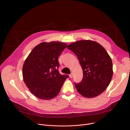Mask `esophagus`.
Masks as SVG:
<instances>
[{
  "label": "esophagus",
  "mask_w": 130,
  "mask_h": 130,
  "mask_svg": "<svg viewBox=\"0 0 130 130\" xmlns=\"http://www.w3.org/2000/svg\"><path fill=\"white\" fill-rule=\"evenodd\" d=\"M69 77H70V78H73V74H72V73L69 75Z\"/></svg>",
  "instance_id": "esophagus-1"
}]
</instances>
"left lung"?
<instances>
[{
    "instance_id": "1",
    "label": "left lung",
    "mask_w": 130,
    "mask_h": 130,
    "mask_svg": "<svg viewBox=\"0 0 130 130\" xmlns=\"http://www.w3.org/2000/svg\"><path fill=\"white\" fill-rule=\"evenodd\" d=\"M67 48L77 55L83 69L82 80L75 84L79 93L86 98H94L102 94L113 74L112 61L106 50L90 40L77 41Z\"/></svg>"
}]
</instances>
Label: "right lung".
Listing matches in <instances>:
<instances>
[{"label":"right lung","mask_w":130,"mask_h":130,"mask_svg":"<svg viewBox=\"0 0 130 130\" xmlns=\"http://www.w3.org/2000/svg\"><path fill=\"white\" fill-rule=\"evenodd\" d=\"M67 44L63 42H43L36 46L23 67L24 82L37 98L50 100L57 96L67 75H61L58 68V58Z\"/></svg>","instance_id":"add662e5"}]
</instances>
